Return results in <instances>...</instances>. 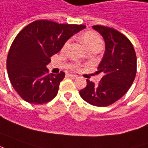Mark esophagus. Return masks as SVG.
<instances>
[{"instance_id": "1", "label": "esophagus", "mask_w": 148, "mask_h": 148, "mask_svg": "<svg viewBox=\"0 0 148 148\" xmlns=\"http://www.w3.org/2000/svg\"><path fill=\"white\" fill-rule=\"evenodd\" d=\"M70 78H73V79H74V78H78V75H76V74H67Z\"/></svg>"}]
</instances>
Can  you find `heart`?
I'll return each instance as SVG.
<instances>
[{
  "label": "heart",
  "mask_w": 148,
  "mask_h": 148,
  "mask_svg": "<svg viewBox=\"0 0 148 148\" xmlns=\"http://www.w3.org/2000/svg\"><path fill=\"white\" fill-rule=\"evenodd\" d=\"M82 43L84 45V47L88 50L91 49H95L100 50L103 47V41L101 38L99 37L95 32H88L83 34L81 38ZM68 45V42L66 43L64 48H66Z\"/></svg>",
  "instance_id": "1"
}]
</instances>
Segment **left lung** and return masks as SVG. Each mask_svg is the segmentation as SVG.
Returning <instances> with one entry per match:
<instances>
[{"instance_id":"obj_1","label":"left lung","mask_w":148,"mask_h":148,"mask_svg":"<svg viewBox=\"0 0 148 148\" xmlns=\"http://www.w3.org/2000/svg\"><path fill=\"white\" fill-rule=\"evenodd\" d=\"M105 44V51L97 73L103 77L95 85L87 79V86L79 91L86 102L105 107L121 98L127 92L136 75L137 59L133 45L124 35L112 28L93 26Z\"/></svg>"}]
</instances>
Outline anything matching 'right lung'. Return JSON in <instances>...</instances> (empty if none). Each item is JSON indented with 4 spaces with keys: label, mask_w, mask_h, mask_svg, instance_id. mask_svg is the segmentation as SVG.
Wrapping results in <instances>:
<instances>
[{
    "label": "right lung",
    "mask_w": 148,
    "mask_h": 148,
    "mask_svg": "<svg viewBox=\"0 0 148 148\" xmlns=\"http://www.w3.org/2000/svg\"><path fill=\"white\" fill-rule=\"evenodd\" d=\"M85 27L39 20L19 32L8 54L7 71L12 86L24 100L45 103L57 95L65 73L49 74L46 66L67 40Z\"/></svg>",
    "instance_id": "right-lung-1"
}]
</instances>
